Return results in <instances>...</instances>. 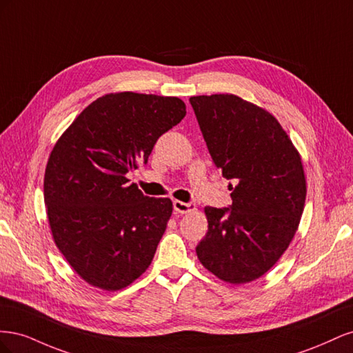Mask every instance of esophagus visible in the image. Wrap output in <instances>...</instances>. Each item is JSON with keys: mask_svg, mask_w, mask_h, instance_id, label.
Masks as SVG:
<instances>
[{"mask_svg": "<svg viewBox=\"0 0 353 353\" xmlns=\"http://www.w3.org/2000/svg\"><path fill=\"white\" fill-rule=\"evenodd\" d=\"M174 209H175L176 213H188L191 210H196V205H194V203H184V201L175 200L174 201Z\"/></svg>", "mask_w": 353, "mask_h": 353, "instance_id": "1", "label": "esophagus"}]
</instances>
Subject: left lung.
<instances>
[{
	"label": "left lung",
	"instance_id": "1",
	"mask_svg": "<svg viewBox=\"0 0 353 353\" xmlns=\"http://www.w3.org/2000/svg\"><path fill=\"white\" fill-rule=\"evenodd\" d=\"M209 153L232 181V205L205 208L196 248L208 271L230 284L261 279L290 245L305 208L302 157L275 117L234 94L190 99Z\"/></svg>",
	"mask_w": 353,
	"mask_h": 353
}]
</instances>
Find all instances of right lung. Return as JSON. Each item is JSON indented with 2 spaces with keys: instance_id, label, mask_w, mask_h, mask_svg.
<instances>
[{
  "instance_id": "obj_1",
  "label": "right lung",
  "mask_w": 353,
  "mask_h": 353,
  "mask_svg": "<svg viewBox=\"0 0 353 353\" xmlns=\"http://www.w3.org/2000/svg\"><path fill=\"white\" fill-rule=\"evenodd\" d=\"M178 97L110 92L85 108L50 153L44 201L52 240L90 285L117 292L150 266L172 215L126 174L185 116Z\"/></svg>"
}]
</instances>
